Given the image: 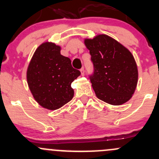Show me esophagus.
Wrapping results in <instances>:
<instances>
[{"label": "esophagus", "mask_w": 159, "mask_h": 159, "mask_svg": "<svg viewBox=\"0 0 159 159\" xmlns=\"http://www.w3.org/2000/svg\"><path fill=\"white\" fill-rule=\"evenodd\" d=\"M80 70H81V75H84V68H81V69H80Z\"/></svg>", "instance_id": "esophagus-1"}]
</instances>
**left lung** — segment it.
<instances>
[{
    "label": "left lung",
    "instance_id": "left-lung-1",
    "mask_svg": "<svg viewBox=\"0 0 159 159\" xmlns=\"http://www.w3.org/2000/svg\"><path fill=\"white\" fill-rule=\"evenodd\" d=\"M94 71L90 81L98 98L113 105L125 103L134 94L138 68L131 53L106 34L84 40Z\"/></svg>",
    "mask_w": 159,
    "mask_h": 159
}]
</instances>
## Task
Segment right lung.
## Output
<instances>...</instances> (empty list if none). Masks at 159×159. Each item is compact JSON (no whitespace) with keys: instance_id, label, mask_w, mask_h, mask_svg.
<instances>
[{"instance_id":"obj_1","label":"right lung","mask_w":159,"mask_h":159,"mask_svg":"<svg viewBox=\"0 0 159 159\" xmlns=\"http://www.w3.org/2000/svg\"><path fill=\"white\" fill-rule=\"evenodd\" d=\"M60 51V46L54 43H43L35 51L27 70L34 98L49 110L57 109L71 100L74 90L70 84L81 75Z\"/></svg>"}]
</instances>
